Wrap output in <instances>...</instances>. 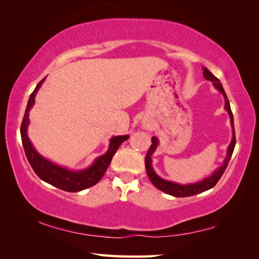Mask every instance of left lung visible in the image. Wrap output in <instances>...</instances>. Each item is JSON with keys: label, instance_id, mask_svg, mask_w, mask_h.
Listing matches in <instances>:
<instances>
[{"label": "left lung", "instance_id": "obj_1", "mask_svg": "<svg viewBox=\"0 0 259 259\" xmlns=\"http://www.w3.org/2000/svg\"><path fill=\"white\" fill-rule=\"evenodd\" d=\"M203 70V76H205L206 80H209L212 82V84L214 85V88L219 91L223 93V96L225 98V110H227V112L230 117V124H232V128H233V139L232 142H230V145L228 147V150H227V156L225 158L224 163L222 164L221 167L218 169H216L213 171V174L211 176H209L208 178L202 179L201 181H198V183L195 184H188V185H179V184H176L172 183V181H168V180H164L162 178L159 177V176L155 172V170L152 168V159H151V155L155 150L157 149V146H158V139L157 137H152L151 138V142L152 145L150 146L149 150L147 152V156L145 159V166H146V170H147V175L148 177H149L150 181L152 183V185L158 188L159 190H161L163 192H166L168 195H171L175 197H189V196H194L197 194H200V192L206 191L208 189L212 188L213 186H216V184L218 183V180L222 178L223 174L225 172V170H226L227 166H228V162L230 160V158H232V155L234 152V148L236 145V137H235V128H234V117H233V112H232V109H230V104L228 101V98L226 96V92H225L224 88L221 83V81L219 79H217L216 76H214L210 71H209L207 68H202Z\"/></svg>", "mask_w": 259, "mask_h": 259}]
</instances>
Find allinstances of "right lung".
<instances>
[{"instance_id": "add662e5", "label": "right lung", "mask_w": 259, "mask_h": 259, "mask_svg": "<svg viewBox=\"0 0 259 259\" xmlns=\"http://www.w3.org/2000/svg\"><path fill=\"white\" fill-rule=\"evenodd\" d=\"M45 80L46 78L38 82L34 91L31 93L29 101H27L23 120H22L21 138L22 144H23L24 147L25 156L27 158V160H29L32 169L34 170V172L37 175V177H40V179H42L43 181H46V183L64 191H81L89 188V187L96 185L100 181V179L103 177L104 172L107 171L115 151L118 150L119 146L122 144L123 141L128 140L129 136L125 135L112 137V138L110 139L108 151L104 153L103 156L98 157L95 162L92 163V166L83 170H79V171H72V170H69L64 167H60L58 164L48 160V159L43 158L40 153L34 149V147L32 146V142L30 141L29 137H27L26 130L30 122L29 111L33 107V104H34L36 92L40 89V87L42 85Z\"/></svg>"}]
</instances>
